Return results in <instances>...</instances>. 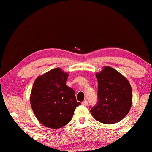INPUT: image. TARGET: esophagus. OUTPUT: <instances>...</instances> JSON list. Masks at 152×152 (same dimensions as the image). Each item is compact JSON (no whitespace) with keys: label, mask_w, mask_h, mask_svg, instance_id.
Wrapping results in <instances>:
<instances>
[{"label":"esophagus","mask_w":152,"mask_h":152,"mask_svg":"<svg viewBox=\"0 0 152 152\" xmlns=\"http://www.w3.org/2000/svg\"><path fill=\"white\" fill-rule=\"evenodd\" d=\"M82 104L84 106H87L88 105V102H87L86 100H85V101H83L82 102Z\"/></svg>","instance_id":"1"}]
</instances>
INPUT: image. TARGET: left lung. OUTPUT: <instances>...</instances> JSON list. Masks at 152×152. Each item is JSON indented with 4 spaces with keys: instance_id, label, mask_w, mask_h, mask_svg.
I'll list each match as a JSON object with an SVG mask.
<instances>
[{
    "instance_id": "left-lung-1",
    "label": "left lung",
    "mask_w": 152,
    "mask_h": 152,
    "mask_svg": "<svg viewBox=\"0 0 152 152\" xmlns=\"http://www.w3.org/2000/svg\"><path fill=\"white\" fill-rule=\"evenodd\" d=\"M98 82L97 105L91 113L95 120L111 124L118 122L126 115L132 104V89L125 77L109 66L97 72Z\"/></svg>"
}]
</instances>
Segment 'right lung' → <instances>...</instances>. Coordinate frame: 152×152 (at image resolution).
Segmentation results:
<instances>
[{"instance_id": "right-lung-1", "label": "right lung", "mask_w": 152, "mask_h": 152, "mask_svg": "<svg viewBox=\"0 0 152 152\" xmlns=\"http://www.w3.org/2000/svg\"><path fill=\"white\" fill-rule=\"evenodd\" d=\"M67 72L54 68L35 80L30 94V104L37 120L48 128L66 125L81 104L72 88L66 86Z\"/></svg>"}]
</instances>
